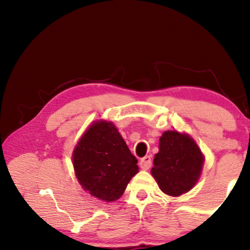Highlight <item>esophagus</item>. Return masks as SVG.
I'll use <instances>...</instances> for the list:
<instances>
[{"label":"esophagus","instance_id":"34e87169","mask_svg":"<svg viewBox=\"0 0 250 250\" xmlns=\"http://www.w3.org/2000/svg\"><path fill=\"white\" fill-rule=\"evenodd\" d=\"M152 164V159L150 155H146L145 158H142L140 160V167L143 168V170H147V168H150Z\"/></svg>","mask_w":250,"mask_h":250}]
</instances>
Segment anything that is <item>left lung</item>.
<instances>
[{"instance_id": "1", "label": "left lung", "mask_w": 250, "mask_h": 250, "mask_svg": "<svg viewBox=\"0 0 250 250\" xmlns=\"http://www.w3.org/2000/svg\"><path fill=\"white\" fill-rule=\"evenodd\" d=\"M203 161L200 149L188 135L166 131L160 138V151L154 155L151 172L164 193L179 196L195 185Z\"/></svg>"}]
</instances>
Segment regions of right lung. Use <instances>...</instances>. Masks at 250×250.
Listing matches in <instances>:
<instances>
[{
  "mask_svg": "<svg viewBox=\"0 0 250 250\" xmlns=\"http://www.w3.org/2000/svg\"><path fill=\"white\" fill-rule=\"evenodd\" d=\"M76 176L92 196L113 202L138 173V160L111 122H96L86 131L73 155Z\"/></svg>",
  "mask_w": 250,
  "mask_h": 250,
  "instance_id": "obj_1",
  "label": "right lung"
}]
</instances>
